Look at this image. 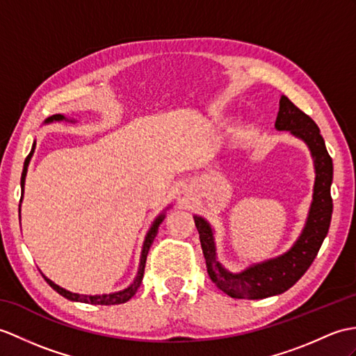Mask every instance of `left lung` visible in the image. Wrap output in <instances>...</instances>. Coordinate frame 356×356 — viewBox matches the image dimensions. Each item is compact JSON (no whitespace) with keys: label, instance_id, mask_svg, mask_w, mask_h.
<instances>
[{"label":"left lung","instance_id":"obj_1","mask_svg":"<svg viewBox=\"0 0 356 356\" xmlns=\"http://www.w3.org/2000/svg\"><path fill=\"white\" fill-rule=\"evenodd\" d=\"M275 127L290 130L291 135L302 139L311 150L316 168V184L308 218L291 249L277 258L253 264L241 273H230L217 261L211 225L204 218L194 216L209 277L217 288L234 299H266L291 288L316 259L332 218V158L326 150L325 139L320 135L317 124L290 98L282 95Z\"/></svg>","mask_w":356,"mask_h":356}]
</instances>
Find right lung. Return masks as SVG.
I'll return each mask as SVG.
<instances>
[{
  "label": "right lung",
  "mask_w": 356,
  "mask_h": 356,
  "mask_svg": "<svg viewBox=\"0 0 356 356\" xmlns=\"http://www.w3.org/2000/svg\"><path fill=\"white\" fill-rule=\"evenodd\" d=\"M66 120L68 121V118H65L63 115L60 113H56L53 115V117H49L45 122H54V121H63ZM35 147H36V143L33 144L31 147V152L30 154L26 158V162H24V170H22V176H21V191L24 194V185H26V176H27V167L30 163V159L33 153H35ZM165 218V213H161V216L156 218L153 221V225L150 227V230H148L147 235H145V239H144V245H143V252H140V262H139V268H138V275L135 277L134 282L130 284V286H127L126 290L122 291H118V293H111V294H102V296H83V294H77V293H71L68 290H63L62 286L56 285L53 280H49L48 277H45L44 275V279L47 280V284L53 288L54 291L59 293L60 296H63L65 299L68 300H72V302H83V303H90V305H120V303H124L130 300L131 297L135 296V293L138 291V288L140 285V282H143V277H144V268H145V261H147V254H148V250H150V247L156 238V234H158V229L161 226V222L163 221Z\"/></svg>",
  "instance_id": "right-lung-1"
}]
</instances>
